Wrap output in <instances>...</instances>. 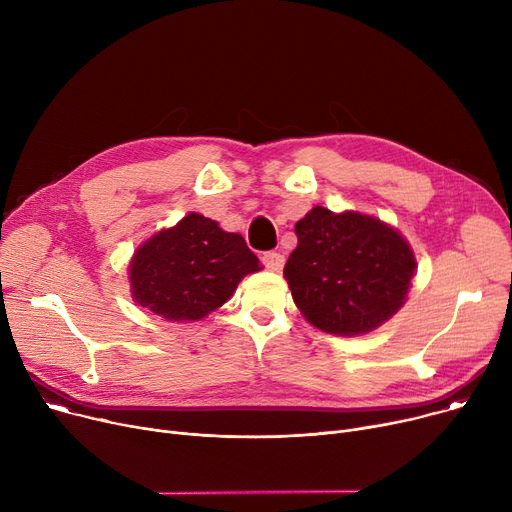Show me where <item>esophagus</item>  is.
I'll list each match as a JSON object with an SVG mask.
<instances>
[{
  "label": "esophagus",
  "mask_w": 512,
  "mask_h": 512,
  "mask_svg": "<svg viewBox=\"0 0 512 512\" xmlns=\"http://www.w3.org/2000/svg\"><path fill=\"white\" fill-rule=\"evenodd\" d=\"M262 264L272 272H281L283 266H285V256L281 252H264L262 254Z\"/></svg>",
  "instance_id": "obj_1"
}]
</instances>
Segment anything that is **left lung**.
<instances>
[{"label":"left lung","instance_id":"1","mask_svg":"<svg viewBox=\"0 0 512 512\" xmlns=\"http://www.w3.org/2000/svg\"><path fill=\"white\" fill-rule=\"evenodd\" d=\"M295 233L297 248L283 274L309 324L355 336L402 307L416 258L396 229L359 213L316 207L297 221Z\"/></svg>","mask_w":512,"mask_h":512}]
</instances>
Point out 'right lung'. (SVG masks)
<instances>
[{
	"label": "right lung",
	"instance_id": "right-lung-1",
	"mask_svg": "<svg viewBox=\"0 0 512 512\" xmlns=\"http://www.w3.org/2000/svg\"><path fill=\"white\" fill-rule=\"evenodd\" d=\"M129 270L139 305L166 320L186 322L221 307L260 266L240 233H227L217 221L190 213L145 242Z\"/></svg>",
	"mask_w": 512,
	"mask_h": 512
}]
</instances>
